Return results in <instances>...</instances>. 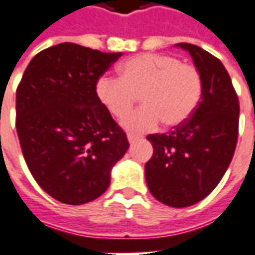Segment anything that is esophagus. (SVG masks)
Instances as JSON below:
<instances>
[{
    "mask_svg": "<svg viewBox=\"0 0 255 255\" xmlns=\"http://www.w3.org/2000/svg\"><path fill=\"white\" fill-rule=\"evenodd\" d=\"M127 138H128V140H129V143H133V142H136V140H139V139H140V136H139V135H136V133L129 132L127 135Z\"/></svg>",
    "mask_w": 255,
    "mask_h": 255,
    "instance_id": "esophagus-1",
    "label": "esophagus"
}]
</instances>
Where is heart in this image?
I'll use <instances>...</instances> for the list:
<instances>
[{
  "mask_svg": "<svg viewBox=\"0 0 255 255\" xmlns=\"http://www.w3.org/2000/svg\"><path fill=\"white\" fill-rule=\"evenodd\" d=\"M97 94L117 119L127 116L140 95L143 105L124 120V126L143 132L160 122L165 127L187 122L199 105L202 78L192 64L180 63L168 54L144 53L123 64L122 76L102 75L97 82Z\"/></svg>",
  "mask_w": 255,
  "mask_h": 255,
  "instance_id": "heart-1",
  "label": "heart"
}]
</instances>
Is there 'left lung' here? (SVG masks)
<instances>
[{
	"label": "left lung",
	"instance_id": "obj_1",
	"mask_svg": "<svg viewBox=\"0 0 255 255\" xmlns=\"http://www.w3.org/2000/svg\"><path fill=\"white\" fill-rule=\"evenodd\" d=\"M186 49L202 78V95L192 116L168 133H150L153 155L144 165L151 195L172 208H187L217 187L235 153L239 100L227 69L206 50Z\"/></svg>",
	"mask_w": 255,
	"mask_h": 255
}]
</instances>
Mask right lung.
Instances as JSON below:
<instances>
[{
	"label": "right lung",
	"mask_w": 255,
	"mask_h": 255,
	"mask_svg": "<svg viewBox=\"0 0 255 255\" xmlns=\"http://www.w3.org/2000/svg\"><path fill=\"white\" fill-rule=\"evenodd\" d=\"M122 57L64 42L32 58L16 90V129L31 175L67 205L106 191L126 154L127 135L97 94V82Z\"/></svg>",
	"instance_id": "add662e5"
}]
</instances>
